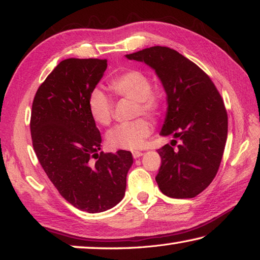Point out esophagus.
<instances>
[{
	"label": "esophagus",
	"mask_w": 260,
	"mask_h": 260,
	"mask_svg": "<svg viewBox=\"0 0 260 260\" xmlns=\"http://www.w3.org/2000/svg\"><path fill=\"white\" fill-rule=\"evenodd\" d=\"M132 156H133V158H139L142 156V152L141 151H133L132 152Z\"/></svg>",
	"instance_id": "esophagus-1"
}]
</instances>
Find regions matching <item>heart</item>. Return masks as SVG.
<instances>
[{
    "mask_svg": "<svg viewBox=\"0 0 260 260\" xmlns=\"http://www.w3.org/2000/svg\"><path fill=\"white\" fill-rule=\"evenodd\" d=\"M109 88L117 99L134 101L135 114H144L152 119L159 118L164 110L162 96L151 89V80L140 70H126L114 76ZM88 111L95 122L101 126L111 124L113 102L100 88H94L88 96ZM152 132L151 124L146 118L117 125L107 135L108 144L112 149L135 150L143 146L144 141Z\"/></svg>",
    "mask_w": 260,
    "mask_h": 260,
    "instance_id": "b5f03b06",
    "label": "heart"
}]
</instances>
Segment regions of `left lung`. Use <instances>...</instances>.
Returning <instances> with one entry per match:
<instances>
[{
	"mask_svg": "<svg viewBox=\"0 0 260 260\" xmlns=\"http://www.w3.org/2000/svg\"><path fill=\"white\" fill-rule=\"evenodd\" d=\"M128 59L155 70L167 94L166 119L160 135L172 141L158 149L161 165L156 181L173 199H192L212 182L225 150L228 117L221 95L203 70L169 47L155 46Z\"/></svg>",
	"mask_w": 260,
	"mask_h": 260,
	"instance_id": "obj_1",
	"label": "left lung"
}]
</instances>
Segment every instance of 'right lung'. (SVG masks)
I'll use <instances>...</instances> for the list:
<instances>
[{"mask_svg": "<svg viewBox=\"0 0 260 260\" xmlns=\"http://www.w3.org/2000/svg\"><path fill=\"white\" fill-rule=\"evenodd\" d=\"M107 59L68 58L46 78L30 113L33 149L43 171L70 204L103 212L125 195L133 164L129 151H101V133L88 111V96L107 70Z\"/></svg>", "mask_w": 260, "mask_h": 260, "instance_id": "obj_1", "label": "right lung"}]
</instances>
